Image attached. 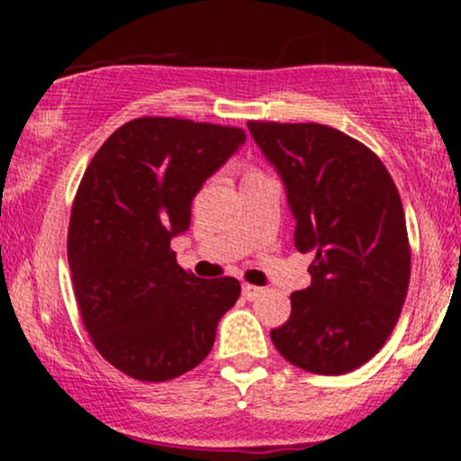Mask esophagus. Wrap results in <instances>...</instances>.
I'll list each match as a JSON object with an SVG mask.
<instances>
[{"label":"esophagus","mask_w":461,"mask_h":461,"mask_svg":"<svg viewBox=\"0 0 461 461\" xmlns=\"http://www.w3.org/2000/svg\"><path fill=\"white\" fill-rule=\"evenodd\" d=\"M264 293V288H260V285H253V284H242V297L253 301L258 299L260 294Z\"/></svg>","instance_id":"34e87169"}]
</instances>
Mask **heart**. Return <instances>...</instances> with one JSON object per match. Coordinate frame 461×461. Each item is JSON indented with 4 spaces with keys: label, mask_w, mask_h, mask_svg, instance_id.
<instances>
[{
    "label": "heart",
    "mask_w": 461,
    "mask_h": 461,
    "mask_svg": "<svg viewBox=\"0 0 461 461\" xmlns=\"http://www.w3.org/2000/svg\"><path fill=\"white\" fill-rule=\"evenodd\" d=\"M253 176H260V173H258V171H253V168H249V171L245 173V179H247V177H253Z\"/></svg>",
    "instance_id": "b5f03b06"
}]
</instances>
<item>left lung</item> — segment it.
Returning <instances> with one entry per match:
<instances>
[{
	"instance_id": "1",
	"label": "left lung",
	"mask_w": 461,
	"mask_h": 461,
	"mask_svg": "<svg viewBox=\"0 0 461 461\" xmlns=\"http://www.w3.org/2000/svg\"><path fill=\"white\" fill-rule=\"evenodd\" d=\"M247 128L282 177L294 247L314 253L312 284L290 294L293 312L271 331L273 345L308 373H351L385 345L410 285L399 190L366 145L330 125Z\"/></svg>"
}]
</instances>
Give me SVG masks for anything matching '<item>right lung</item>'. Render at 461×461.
I'll return each instance as SVG.
<instances>
[{"instance_id": "add662e5", "label": "right lung", "mask_w": 461, "mask_h": 461, "mask_svg": "<svg viewBox=\"0 0 461 461\" xmlns=\"http://www.w3.org/2000/svg\"><path fill=\"white\" fill-rule=\"evenodd\" d=\"M247 140L240 128L140 116L99 147L79 182L67 256L95 348L139 382L188 373L240 297L234 277L199 279L171 238L190 227L203 182Z\"/></svg>"}]
</instances>
